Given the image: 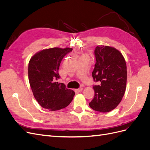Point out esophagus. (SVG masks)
Returning a JSON list of instances; mask_svg holds the SVG:
<instances>
[{
    "label": "esophagus",
    "mask_w": 150,
    "mask_h": 150,
    "mask_svg": "<svg viewBox=\"0 0 150 150\" xmlns=\"http://www.w3.org/2000/svg\"><path fill=\"white\" fill-rule=\"evenodd\" d=\"M83 90V88H79V89H76V91H77V92H81V91H82Z\"/></svg>",
    "instance_id": "1"
}]
</instances>
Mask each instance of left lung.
<instances>
[{
	"label": "left lung",
	"instance_id": "left-lung-1",
	"mask_svg": "<svg viewBox=\"0 0 150 150\" xmlns=\"http://www.w3.org/2000/svg\"><path fill=\"white\" fill-rule=\"evenodd\" d=\"M96 64L92 72L94 96L89 103L93 110L108 112L116 108L123 97L127 81L126 64L123 56L116 48L98 46L94 50Z\"/></svg>",
	"mask_w": 150,
	"mask_h": 150
}]
</instances>
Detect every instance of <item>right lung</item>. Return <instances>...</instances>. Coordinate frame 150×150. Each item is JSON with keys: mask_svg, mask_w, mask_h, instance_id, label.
<instances>
[{"mask_svg": "<svg viewBox=\"0 0 150 150\" xmlns=\"http://www.w3.org/2000/svg\"><path fill=\"white\" fill-rule=\"evenodd\" d=\"M72 49L53 47L43 49L30 58L28 66L29 81L32 91L40 106L49 111L67 107L75 93L59 83L58 73L61 62Z\"/></svg>", "mask_w": 150, "mask_h": 150, "instance_id": "obj_1", "label": "right lung"}]
</instances>
